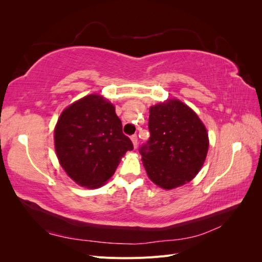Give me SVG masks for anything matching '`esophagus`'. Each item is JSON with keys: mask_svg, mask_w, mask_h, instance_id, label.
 <instances>
[{"mask_svg": "<svg viewBox=\"0 0 262 262\" xmlns=\"http://www.w3.org/2000/svg\"><path fill=\"white\" fill-rule=\"evenodd\" d=\"M131 141H132L134 148H137V146H138V137H137V134H134V136L131 137Z\"/></svg>", "mask_w": 262, "mask_h": 262, "instance_id": "1", "label": "esophagus"}]
</instances>
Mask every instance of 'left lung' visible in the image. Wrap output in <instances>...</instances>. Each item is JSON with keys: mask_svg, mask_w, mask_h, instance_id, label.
Segmentation results:
<instances>
[{"mask_svg": "<svg viewBox=\"0 0 262 262\" xmlns=\"http://www.w3.org/2000/svg\"><path fill=\"white\" fill-rule=\"evenodd\" d=\"M148 130L150 137L139 149L148 178L167 190L191 181L209 148L207 129L196 114L168 99L149 108Z\"/></svg>", "mask_w": 262, "mask_h": 262, "instance_id": "8db88e82", "label": "left lung"}]
</instances>
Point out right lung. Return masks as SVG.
Here are the masks:
<instances>
[{"label":"right lung","mask_w":262,"mask_h":262,"mask_svg":"<svg viewBox=\"0 0 262 262\" xmlns=\"http://www.w3.org/2000/svg\"><path fill=\"white\" fill-rule=\"evenodd\" d=\"M54 146L69 177L92 189L104 185L125 152L133 149L114 105L96 94L63 110L54 129Z\"/></svg>","instance_id":"add662e5"}]
</instances>
